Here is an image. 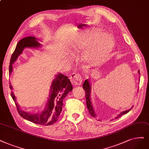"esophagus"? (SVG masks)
Wrapping results in <instances>:
<instances>
[{
  "label": "esophagus",
  "mask_w": 149,
  "mask_h": 149,
  "mask_svg": "<svg viewBox=\"0 0 149 149\" xmlns=\"http://www.w3.org/2000/svg\"><path fill=\"white\" fill-rule=\"evenodd\" d=\"M70 80L72 84L74 86L80 85L82 82L81 77L79 74L73 73L70 77Z\"/></svg>",
  "instance_id": "34e87169"
}]
</instances>
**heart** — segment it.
<instances>
[{"label":"heart","mask_w":149,"mask_h":149,"mask_svg":"<svg viewBox=\"0 0 149 149\" xmlns=\"http://www.w3.org/2000/svg\"><path fill=\"white\" fill-rule=\"evenodd\" d=\"M101 31L100 29H97L91 32H84L80 34L70 43L71 52L79 53L92 42L91 45L87 46L82 53V60L91 66H96L103 63L113 49L115 40L111 35Z\"/></svg>","instance_id":"obj_1"}]
</instances>
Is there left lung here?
<instances>
[{"mask_svg": "<svg viewBox=\"0 0 149 149\" xmlns=\"http://www.w3.org/2000/svg\"><path fill=\"white\" fill-rule=\"evenodd\" d=\"M138 74L140 75V72L139 70H138ZM83 88L84 89V90L85 91V96H86V106L88 109V111L90 115H91V116L93 117H96V115L95 113V111L94 110V107H93L92 102L91 101V85L90 84V81L89 79H86L85 80V81H84V83L83 84ZM133 107V106H132L131 109H128V110H126L125 111H123L121 112L120 114H118L117 115V117H116L115 118V119H117L119 117H120L122 115H125L126 113H127L128 112H129L131 109ZM113 119L111 120V121H112Z\"/></svg>", "mask_w": 149, "mask_h": 149, "instance_id": "1", "label": "left lung"}]
</instances>
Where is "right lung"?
<instances>
[{"instance_id": "1", "label": "right lung", "mask_w": 149, "mask_h": 149, "mask_svg": "<svg viewBox=\"0 0 149 149\" xmlns=\"http://www.w3.org/2000/svg\"><path fill=\"white\" fill-rule=\"evenodd\" d=\"M38 41L41 40L34 37H24L19 41L11 57L9 65V75L12 74L13 70V64L25 48H38L42 47V44ZM10 90H13L11 83H10ZM72 90V85L68 77L58 73L54 76V79L52 81L48 100L43 110L40 112L36 113H31L22 110L19 104L16 102V99L13 91L11 93V96L15 102L18 113L22 117L34 123L47 126L53 125L56 122L62 111L63 100Z\"/></svg>"}]
</instances>
